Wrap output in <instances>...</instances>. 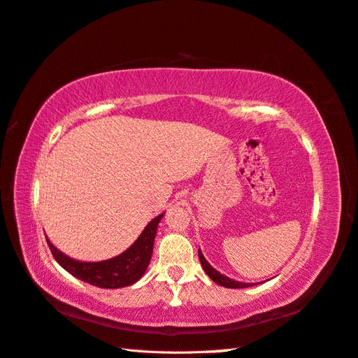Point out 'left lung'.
<instances>
[{
	"label": "left lung",
	"instance_id": "1",
	"mask_svg": "<svg viewBox=\"0 0 358 358\" xmlns=\"http://www.w3.org/2000/svg\"><path fill=\"white\" fill-rule=\"evenodd\" d=\"M198 255H199V261H201V265H202V268H203V271L207 273V275L208 278L213 280V282H216L217 285H220V287H224V288H249V287H253V285H257V283H246V282H238V280H234V279H231V278H228V275H224V274H220L216 268H213L211 265L208 264V261L203 258V255H202V252H201V249L198 250Z\"/></svg>",
	"mask_w": 358,
	"mask_h": 358
}]
</instances>
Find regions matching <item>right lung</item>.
Masks as SVG:
<instances>
[{"label":"right lung","mask_w":358,"mask_h":358,"mask_svg":"<svg viewBox=\"0 0 358 358\" xmlns=\"http://www.w3.org/2000/svg\"><path fill=\"white\" fill-rule=\"evenodd\" d=\"M162 217L163 214H159L157 217L152 219L127 250L105 261H78L58 250L48 237L46 241L55 261L76 279L94 285L97 288L118 289L136 283L147 271Z\"/></svg>","instance_id":"obj_1"}]
</instances>
